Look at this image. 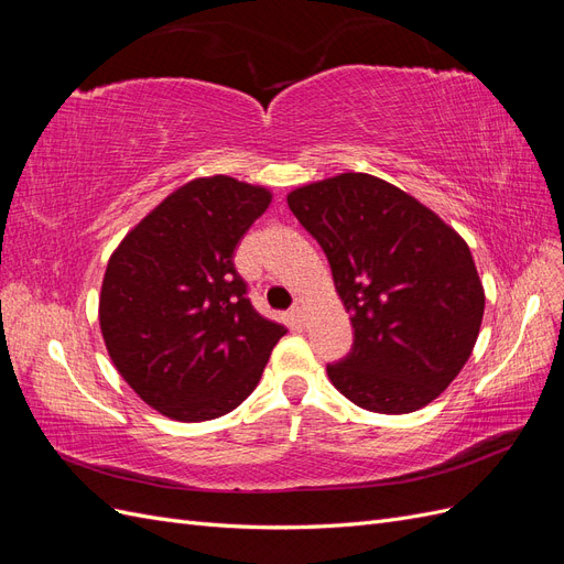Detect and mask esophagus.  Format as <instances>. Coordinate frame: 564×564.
I'll use <instances>...</instances> for the list:
<instances>
[{
    "instance_id": "34e87169",
    "label": "esophagus",
    "mask_w": 564,
    "mask_h": 564,
    "mask_svg": "<svg viewBox=\"0 0 564 564\" xmlns=\"http://www.w3.org/2000/svg\"><path fill=\"white\" fill-rule=\"evenodd\" d=\"M292 313H294V317H299V319L303 322V319H305V313H308V301H305L303 296H301V299H296Z\"/></svg>"
}]
</instances>
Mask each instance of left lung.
Masks as SVG:
<instances>
[{
  "mask_svg": "<svg viewBox=\"0 0 564 564\" xmlns=\"http://www.w3.org/2000/svg\"><path fill=\"white\" fill-rule=\"evenodd\" d=\"M286 204L327 253L355 329L352 352L327 365L334 388L377 414H409L440 398L468 362L485 315L464 237L371 174L294 187Z\"/></svg>",
  "mask_w": 564,
  "mask_h": 564,
  "instance_id": "obj_1",
  "label": "left lung"
}]
</instances>
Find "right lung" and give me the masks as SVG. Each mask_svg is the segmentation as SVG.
<instances>
[{
	"label": "right lung",
	"mask_w": 564,
	"mask_h": 564,
	"mask_svg": "<svg viewBox=\"0 0 564 564\" xmlns=\"http://www.w3.org/2000/svg\"><path fill=\"white\" fill-rule=\"evenodd\" d=\"M272 193L224 174L166 195L112 251L98 322L115 369L148 406L183 423L240 406L286 334L247 299L232 253Z\"/></svg>",
	"instance_id": "obj_1"
}]
</instances>
